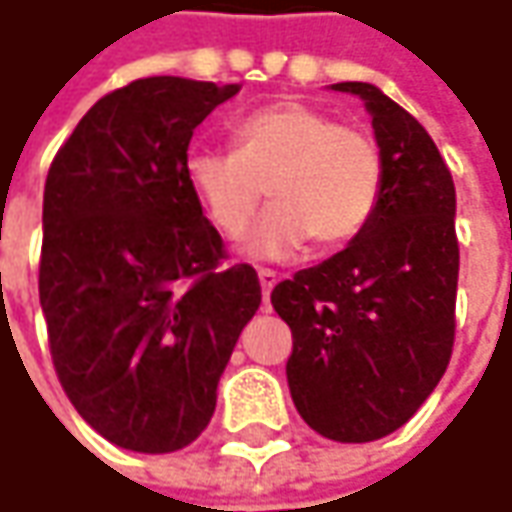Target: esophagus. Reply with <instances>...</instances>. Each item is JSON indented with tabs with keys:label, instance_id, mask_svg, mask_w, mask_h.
I'll list each match as a JSON object with an SVG mask.
<instances>
[{
	"label": "esophagus",
	"instance_id": "esophagus-1",
	"mask_svg": "<svg viewBox=\"0 0 512 512\" xmlns=\"http://www.w3.org/2000/svg\"><path fill=\"white\" fill-rule=\"evenodd\" d=\"M259 286H262V297L268 300V297H271V288L277 286V274H274L271 268H262V271H259Z\"/></svg>",
	"mask_w": 512,
	"mask_h": 512
}]
</instances>
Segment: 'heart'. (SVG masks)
Listing matches in <instances>:
<instances>
[{
  "mask_svg": "<svg viewBox=\"0 0 512 512\" xmlns=\"http://www.w3.org/2000/svg\"><path fill=\"white\" fill-rule=\"evenodd\" d=\"M383 176V153L368 132L300 99L241 117L232 153L194 150L185 159L194 200L229 241L244 235L268 185L274 206L247 241L253 259H288L309 238L321 247L353 241L377 212Z\"/></svg>",
  "mask_w": 512,
  "mask_h": 512,
  "instance_id": "obj_1",
  "label": "heart"
}]
</instances>
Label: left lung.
I'll return each instance as SVG.
<instances>
[{
	"label": "left lung",
	"instance_id": "8db88e82",
	"mask_svg": "<svg viewBox=\"0 0 512 512\" xmlns=\"http://www.w3.org/2000/svg\"><path fill=\"white\" fill-rule=\"evenodd\" d=\"M359 96L383 153V194L351 244L271 291L291 327L288 392L333 442H374L416 416L454 348L460 247L448 164L410 111L368 82Z\"/></svg>",
	"mask_w": 512,
	"mask_h": 512
}]
</instances>
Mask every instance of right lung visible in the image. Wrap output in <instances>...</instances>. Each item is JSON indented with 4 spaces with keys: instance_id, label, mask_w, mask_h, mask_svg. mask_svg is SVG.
Returning a JSON list of instances; mask_svg holds the SVG:
<instances>
[{
    "instance_id": "1",
    "label": "right lung",
    "mask_w": 512,
    "mask_h": 512,
    "mask_svg": "<svg viewBox=\"0 0 512 512\" xmlns=\"http://www.w3.org/2000/svg\"><path fill=\"white\" fill-rule=\"evenodd\" d=\"M241 85L138 79L79 120L43 188L40 309L58 380L99 436L138 454L191 445L262 303L250 265L185 182L194 129Z\"/></svg>"
}]
</instances>
